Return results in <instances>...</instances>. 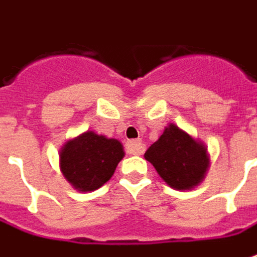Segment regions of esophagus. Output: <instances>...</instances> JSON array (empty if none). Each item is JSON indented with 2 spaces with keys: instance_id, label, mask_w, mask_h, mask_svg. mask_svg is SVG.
<instances>
[{
  "instance_id": "esophagus-1",
  "label": "esophagus",
  "mask_w": 257,
  "mask_h": 257,
  "mask_svg": "<svg viewBox=\"0 0 257 257\" xmlns=\"http://www.w3.org/2000/svg\"><path fill=\"white\" fill-rule=\"evenodd\" d=\"M144 146L140 140H130L125 143V152L128 154H142Z\"/></svg>"
}]
</instances>
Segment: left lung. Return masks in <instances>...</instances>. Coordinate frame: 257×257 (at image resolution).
<instances>
[{
    "label": "left lung",
    "mask_w": 257,
    "mask_h": 257,
    "mask_svg": "<svg viewBox=\"0 0 257 257\" xmlns=\"http://www.w3.org/2000/svg\"><path fill=\"white\" fill-rule=\"evenodd\" d=\"M160 177L173 189L187 190L202 182L209 167L206 147L170 124L162 137L144 153Z\"/></svg>",
    "instance_id": "obj_1"
}]
</instances>
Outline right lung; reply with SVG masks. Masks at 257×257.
<instances>
[{
  "mask_svg": "<svg viewBox=\"0 0 257 257\" xmlns=\"http://www.w3.org/2000/svg\"><path fill=\"white\" fill-rule=\"evenodd\" d=\"M123 156L118 140L87 132L65 144L60 154V167L77 190L93 192L110 180Z\"/></svg>",
  "mask_w": 257,
  "mask_h": 257,
  "instance_id": "1",
  "label": "right lung"
}]
</instances>
